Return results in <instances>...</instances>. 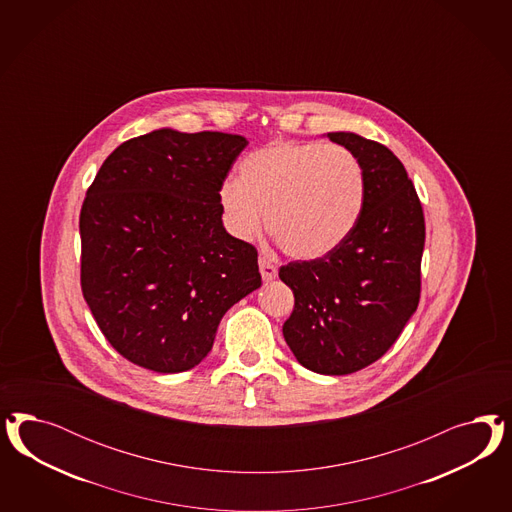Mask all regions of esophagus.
<instances>
[{
  "mask_svg": "<svg viewBox=\"0 0 512 512\" xmlns=\"http://www.w3.org/2000/svg\"><path fill=\"white\" fill-rule=\"evenodd\" d=\"M259 268H261V276L264 281H272L278 276V266L272 263L268 257H259Z\"/></svg>",
  "mask_w": 512,
  "mask_h": 512,
  "instance_id": "1",
  "label": "esophagus"
}]
</instances>
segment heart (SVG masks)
<instances>
[{
  "label": "heart",
  "mask_w": 512,
  "mask_h": 512,
  "mask_svg": "<svg viewBox=\"0 0 512 512\" xmlns=\"http://www.w3.org/2000/svg\"><path fill=\"white\" fill-rule=\"evenodd\" d=\"M227 231L251 240L266 229L287 255L321 259L349 238L366 204L358 155L317 140H278L240 163L219 186Z\"/></svg>",
  "instance_id": "b5f03b06"
}]
</instances>
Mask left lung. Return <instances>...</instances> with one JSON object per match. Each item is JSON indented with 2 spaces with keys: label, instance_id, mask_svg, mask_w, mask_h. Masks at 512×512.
<instances>
[{
  "label": "left lung",
  "instance_id": "left-lung-1",
  "mask_svg": "<svg viewBox=\"0 0 512 512\" xmlns=\"http://www.w3.org/2000/svg\"><path fill=\"white\" fill-rule=\"evenodd\" d=\"M328 139L362 161L366 204L340 248L279 268L295 295L283 338L304 368L347 375L383 357L417 310L426 227L417 189L385 144L355 133Z\"/></svg>",
  "mask_w": 512,
  "mask_h": 512
}]
</instances>
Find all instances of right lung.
<instances>
[{
    "label": "right lung",
    "mask_w": 512,
    "mask_h": 512,
    "mask_svg": "<svg viewBox=\"0 0 512 512\" xmlns=\"http://www.w3.org/2000/svg\"><path fill=\"white\" fill-rule=\"evenodd\" d=\"M240 135L159 129L105 159L80 210V287L110 345L140 368L186 372L261 287L257 249L225 231L219 186Z\"/></svg>",
    "instance_id": "obj_1"
}]
</instances>
